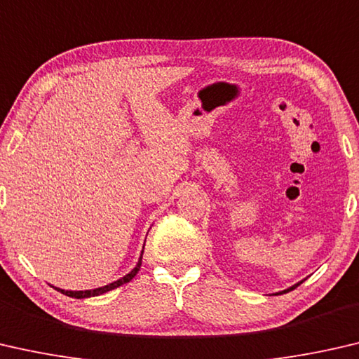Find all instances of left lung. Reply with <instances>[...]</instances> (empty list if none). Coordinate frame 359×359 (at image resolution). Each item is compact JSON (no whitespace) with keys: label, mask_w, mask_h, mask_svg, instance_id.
<instances>
[{"label":"left lung","mask_w":359,"mask_h":359,"mask_svg":"<svg viewBox=\"0 0 359 359\" xmlns=\"http://www.w3.org/2000/svg\"><path fill=\"white\" fill-rule=\"evenodd\" d=\"M304 281V280H302ZM302 281H299V283L297 285H294V286H291V287H287V290H285V291H281V292H277V294H285V292H287V291H292V290H294V287H297L299 285H301L302 283Z\"/></svg>","instance_id":"obj_1"}]
</instances>
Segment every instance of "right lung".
<instances>
[{"label": "right lung", "instance_id": "right-lung-1", "mask_svg": "<svg viewBox=\"0 0 359 359\" xmlns=\"http://www.w3.org/2000/svg\"><path fill=\"white\" fill-rule=\"evenodd\" d=\"M141 259H143V251H141V256H140V261L137 264V267H135L130 273H127L126 277L119 278L117 281H113V283H109L107 286H102V287H97V290H87V291H65V290H60V287H55L57 291H60L62 294L68 296V297H74V299H84V297H93V296H100V294H104V292H108L111 290H114V287H119L122 285H126L130 281L135 275L138 273V270L141 267Z\"/></svg>", "mask_w": 359, "mask_h": 359}]
</instances>
